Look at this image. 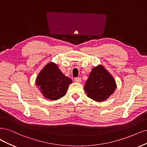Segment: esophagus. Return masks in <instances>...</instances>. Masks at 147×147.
<instances>
[{"instance_id": "34e87169", "label": "esophagus", "mask_w": 147, "mask_h": 147, "mask_svg": "<svg viewBox=\"0 0 147 147\" xmlns=\"http://www.w3.org/2000/svg\"><path fill=\"white\" fill-rule=\"evenodd\" d=\"M74 81H75L76 82L80 83V82L82 81V79H81V78H76L74 79Z\"/></svg>"}]
</instances>
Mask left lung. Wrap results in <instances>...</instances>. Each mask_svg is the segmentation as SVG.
I'll return each instance as SVG.
<instances>
[{
  "mask_svg": "<svg viewBox=\"0 0 147 147\" xmlns=\"http://www.w3.org/2000/svg\"><path fill=\"white\" fill-rule=\"evenodd\" d=\"M116 88L115 80L102 65L92 68L84 87L87 96L96 102L106 100Z\"/></svg>",
  "mask_w": 147,
  "mask_h": 147,
  "instance_id": "8db88e82",
  "label": "left lung"
}]
</instances>
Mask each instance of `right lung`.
Here are the masks:
<instances>
[{"label":"right lung","mask_w":147,"mask_h":147,"mask_svg":"<svg viewBox=\"0 0 147 147\" xmlns=\"http://www.w3.org/2000/svg\"><path fill=\"white\" fill-rule=\"evenodd\" d=\"M71 83L72 80L65 76L53 61L41 69L35 80L36 86L39 87L42 96L53 101L64 96Z\"/></svg>","instance_id":"right-lung-1"}]
</instances>
